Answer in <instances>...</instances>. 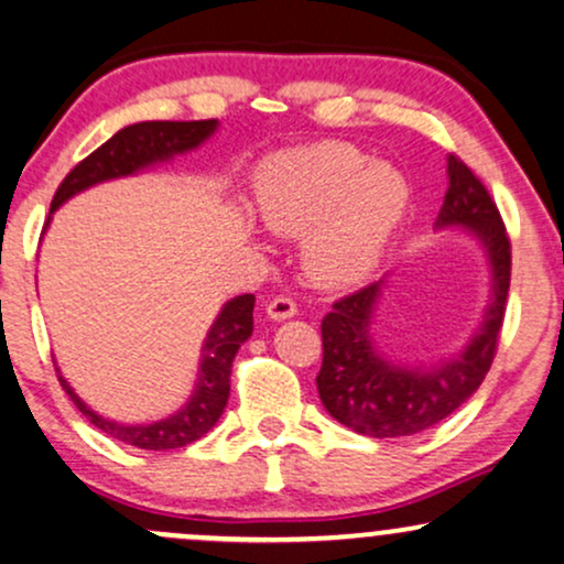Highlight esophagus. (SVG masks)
<instances>
[{
	"label": "esophagus",
	"instance_id": "esophagus-1",
	"mask_svg": "<svg viewBox=\"0 0 564 564\" xmlns=\"http://www.w3.org/2000/svg\"><path fill=\"white\" fill-rule=\"evenodd\" d=\"M267 314L276 322L290 319V316L297 314V303L290 295H276V297H271V301H269Z\"/></svg>",
	"mask_w": 564,
	"mask_h": 564
}]
</instances>
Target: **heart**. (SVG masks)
Returning <instances> with one entry per match:
<instances>
[{"label": "heart", "mask_w": 564, "mask_h": 564, "mask_svg": "<svg viewBox=\"0 0 564 564\" xmlns=\"http://www.w3.org/2000/svg\"><path fill=\"white\" fill-rule=\"evenodd\" d=\"M409 205L393 165L372 163L348 142L282 152L258 182V210L271 229L306 237V269L327 284L369 274Z\"/></svg>", "instance_id": "1"}]
</instances>
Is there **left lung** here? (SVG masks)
Returning <instances> with one entry per match:
<instances>
[{"instance_id": "1", "label": "left lung", "mask_w": 564, "mask_h": 564, "mask_svg": "<svg viewBox=\"0 0 564 564\" xmlns=\"http://www.w3.org/2000/svg\"><path fill=\"white\" fill-rule=\"evenodd\" d=\"M465 224L486 245L494 267V301L486 324L462 356L438 369H401L377 354L369 322L380 284L343 295L322 319L319 399L340 425L369 438H401L438 425L465 403L491 369L505 324L512 242L491 192L462 158L448 155V189L438 227Z\"/></svg>"}]
</instances>
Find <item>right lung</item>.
<instances>
[{
	"label": "right lung",
	"instance_id": "right-lung-1",
	"mask_svg": "<svg viewBox=\"0 0 564 564\" xmlns=\"http://www.w3.org/2000/svg\"><path fill=\"white\" fill-rule=\"evenodd\" d=\"M214 118H208V121H142L126 126L118 134H112L108 142L99 144L91 155H86L82 163L73 165L68 176L59 182L55 197H52L50 214L68 197L76 195V192L91 187V184L134 174L144 165L197 148L203 139L214 134ZM253 306L256 295H237L221 308L208 337H205L200 377H197L195 393H192L187 406L182 412L171 414L169 420L152 422V425H118V422L102 420L91 409H86V403L73 393L68 382L63 380V375H57L59 386L65 388L70 401L76 403L78 412L91 425L108 433L110 438L137 448H148V452L189 446L192 441L203 438L216 425L224 406H227L231 361H235L242 343L253 333Z\"/></svg>",
	"mask_w": 564,
	"mask_h": 564
}]
</instances>
